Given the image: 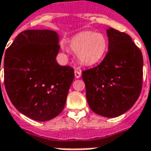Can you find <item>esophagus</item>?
I'll return each mask as SVG.
<instances>
[{"label": "esophagus", "mask_w": 151, "mask_h": 151, "mask_svg": "<svg viewBox=\"0 0 151 151\" xmlns=\"http://www.w3.org/2000/svg\"><path fill=\"white\" fill-rule=\"evenodd\" d=\"M81 71H80V70H75V77L78 79L81 77Z\"/></svg>", "instance_id": "obj_1"}]
</instances>
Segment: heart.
<instances>
[{
    "label": "heart",
    "instance_id": "obj_1",
    "mask_svg": "<svg viewBox=\"0 0 151 151\" xmlns=\"http://www.w3.org/2000/svg\"><path fill=\"white\" fill-rule=\"evenodd\" d=\"M69 47L76 54L81 64L92 65L98 63L106 54L107 40L100 32H82L70 40Z\"/></svg>",
    "mask_w": 151,
    "mask_h": 151
}]
</instances>
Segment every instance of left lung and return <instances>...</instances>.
<instances>
[{"label": "left lung", "mask_w": 151, "mask_h": 151, "mask_svg": "<svg viewBox=\"0 0 151 151\" xmlns=\"http://www.w3.org/2000/svg\"><path fill=\"white\" fill-rule=\"evenodd\" d=\"M108 52L96 67L82 71L86 100L96 114L115 118L127 112L142 89L143 56L129 35L107 30Z\"/></svg>", "instance_id": "left-lung-1"}]
</instances>
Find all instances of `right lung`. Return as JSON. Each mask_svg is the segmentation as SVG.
<instances>
[{
  "label": "right lung",
  "instance_id": "1",
  "mask_svg": "<svg viewBox=\"0 0 151 151\" xmlns=\"http://www.w3.org/2000/svg\"><path fill=\"white\" fill-rule=\"evenodd\" d=\"M60 48L55 31L26 30L17 36L5 53L7 95L21 113L33 120L54 119L65 105L75 74L70 66L57 63Z\"/></svg>",
  "mask_w": 151,
  "mask_h": 151
}]
</instances>
